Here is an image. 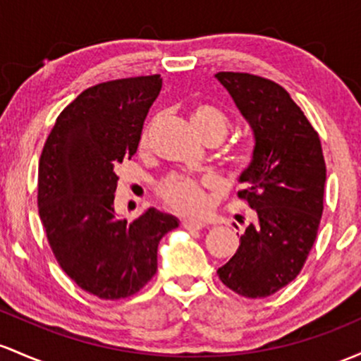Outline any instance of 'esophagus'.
Listing matches in <instances>:
<instances>
[{
    "label": "esophagus",
    "mask_w": 361,
    "mask_h": 361,
    "mask_svg": "<svg viewBox=\"0 0 361 361\" xmlns=\"http://www.w3.org/2000/svg\"><path fill=\"white\" fill-rule=\"evenodd\" d=\"M181 226L188 231H200V229L205 228L204 223H199V221H193V219H183L181 221Z\"/></svg>",
    "instance_id": "esophagus-1"
}]
</instances>
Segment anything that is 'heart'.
<instances>
[{
    "instance_id": "b5f03b06",
    "label": "heart",
    "mask_w": 361,
    "mask_h": 361,
    "mask_svg": "<svg viewBox=\"0 0 361 361\" xmlns=\"http://www.w3.org/2000/svg\"><path fill=\"white\" fill-rule=\"evenodd\" d=\"M193 126L205 142H221L226 137L229 128V120L226 113L211 102H197L190 111ZM147 142V132L142 137V144ZM219 190L216 178L207 176L204 180L171 174L161 181L157 192L166 205L181 214L188 216H200L207 211L209 195Z\"/></svg>"
}]
</instances>
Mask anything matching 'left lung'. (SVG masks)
Segmentation results:
<instances>
[{"label":"left lung","mask_w":361,"mask_h":361,"mask_svg":"<svg viewBox=\"0 0 361 361\" xmlns=\"http://www.w3.org/2000/svg\"><path fill=\"white\" fill-rule=\"evenodd\" d=\"M255 137L238 197L255 211L235 255L217 269L229 290L265 298L290 284L314 247L324 211L326 161L319 133L286 89L269 78L219 71Z\"/></svg>","instance_id":"left-lung-1"}]
</instances>
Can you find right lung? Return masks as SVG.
Masks as SVG:
<instances>
[{"label":"right lung","mask_w":361,"mask_h":361,"mask_svg":"<svg viewBox=\"0 0 361 361\" xmlns=\"http://www.w3.org/2000/svg\"><path fill=\"white\" fill-rule=\"evenodd\" d=\"M161 75L89 87L59 113L37 178L39 216L59 267L101 300L135 295L157 271V245L178 228L149 209L133 223L114 214L116 166L132 159Z\"/></svg>","instance_id":"obj_1"}]
</instances>
